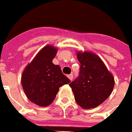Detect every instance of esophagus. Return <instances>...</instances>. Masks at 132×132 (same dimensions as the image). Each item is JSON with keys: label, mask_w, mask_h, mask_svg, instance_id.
Wrapping results in <instances>:
<instances>
[{"label": "esophagus", "mask_w": 132, "mask_h": 132, "mask_svg": "<svg viewBox=\"0 0 132 132\" xmlns=\"http://www.w3.org/2000/svg\"><path fill=\"white\" fill-rule=\"evenodd\" d=\"M68 77L69 78V80H73V75L72 74H70V75H68Z\"/></svg>", "instance_id": "1"}]
</instances>
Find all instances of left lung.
Segmentation results:
<instances>
[{"label":"left lung","instance_id":"left-lung-1","mask_svg":"<svg viewBox=\"0 0 132 132\" xmlns=\"http://www.w3.org/2000/svg\"><path fill=\"white\" fill-rule=\"evenodd\" d=\"M79 76L69 85L76 102L84 109L98 107L110 96L115 81L101 58L92 52H77Z\"/></svg>","mask_w":132,"mask_h":132}]
</instances>
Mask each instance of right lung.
Listing matches in <instances>:
<instances>
[{
	"label": "right lung",
	"instance_id": "right-lung-1",
	"mask_svg": "<svg viewBox=\"0 0 132 132\" xmlns=\"http://www.w3.org/2000/svg\"><path fill=\"white\" fill-rule=\"evenodd\" d=\"M57 50L47 45L41 50L22 75V86L30 101L41 107H47L54 101L63 85L70 80L62 73L61 67L52 63Z\"/></svg>",
	"mask_w": 132,
	"mask_h": 132
}]
</instances>
